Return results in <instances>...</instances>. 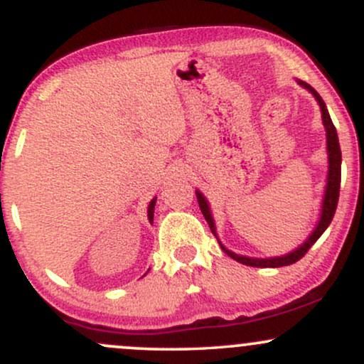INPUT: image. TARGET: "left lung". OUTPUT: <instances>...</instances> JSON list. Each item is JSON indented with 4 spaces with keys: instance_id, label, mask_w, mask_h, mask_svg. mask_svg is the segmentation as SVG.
I'll return each instance as SVG.
<instances>
[{
    "instance_id": "1",
    "label": "left lung",
    "mask_w": 364,
    "mask_h": 364,
    "mask_svg": "<svg viewBox=\"0 0 364 364\" xmlns=\"http://www.w3.org/2000/svg\"><path fill=\"white\" fill-rule=\"evenodd\" d=\"M299 85L304 87L315 95L316 102H318L320 111H321V119H323V127L325 132H327V152H328V176H327V188H325V196H323V203H321V215L318 224H316L315 231L311 232L310 237H308L304 243L299 246V248L292 250L291 253L282 255V257H274V258H250V257H243V255H236L232 252H229L225 246L220 243L219 237H217L215 232V224L214 219H212L210 214V207H208L205 196L200 193L196 190V200H198L200 210H202L203 217L210 225V231L214 232V236L219 241L220 248L224 250L225 255L232 258V260L243 263V265H250V267H284V265H291V263H296L298 260H301L304 255L308 253V250L315 245V241L323 235L325 229L328 228V224L332 223L333 214H336L337 208V202H339V190H341V162H342V156H341V147H339V139H337V129L333 127L332 119H330V114L327 111V106H325L323 99L320 97V94L313 89L311 85H308L306 82L299 80Z\"/></svg>"
}]
</instances>
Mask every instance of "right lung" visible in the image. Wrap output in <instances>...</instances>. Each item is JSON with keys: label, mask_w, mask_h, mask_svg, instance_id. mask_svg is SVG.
I'll use <instances>...</instances> for the list:
<instances>
[{"label": "right lung", "mask_w": 364, "mask_h": 364, "mask_svg": "<svg viewBox=\"0 0 364 364\" xmlns=\"http://www.w3.org/2000/svg\"><path fill=\"white\" fill-rule=\"evenodd\" d=\"M154 207H156V198L152 200V202L149 203V210H147V215H149V220L152 223L154 220Z\"/></svg>", "instance_id": "1"}]
</instances>
